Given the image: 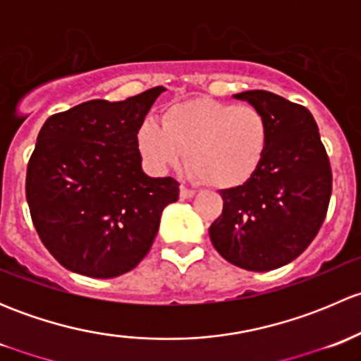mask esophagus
<instances>
[{
    "mask_svg": "<svg viewBox=\"0 0 361 361\" xmlns=\"http://www.w3.org/2000/svg\"><path fill=\"white\" fill-rule=\"evenodd\" d=\"M180 195H181V199H190V197H194V195H195V190H194V188L187 187V185H181Z\"/></svg>",
    "mask_w": 361,
    "mask_h": 361,
    "instance_id": "obj_1",
    "label": "esophagus"
}]
</instances>
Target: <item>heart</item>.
<instances>
[{
	"mask_svg": "<svg viewBox=\"0 0 361 361\" xmlns=\"http://www.w3.org/2000/svg\"><path fill=\"white\" fill-rule=\"evenodd\" d=\"M137 147L155 171L188 166L209 187L234 188L257 173L267 154L269 126L260 110L214 99L176 103L162 115V126L145 120Z\"/></svg>",
	"mask_w": 361,
	"mask_h": 361,
	"instance_id": "heart-1",
	"label": "heart"
}]
</instances>
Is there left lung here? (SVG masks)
Segmentation results:
<instances>
[{"label":"left lung","instance_id":"left-lung-1","mask_svg":"<svg viewBox=\"0 0 361 361\" xmlns=\"http://www.w3.org/2000/svg\"><path fill=\"white\" fill-rule=\"evenodd\" d=\"M234 97L265 116L269 147L245 185L220 192L224 211L209 238L231 264L272 271L295 260L318 234L332 195V169L307 108L267 90Z\"/></svg>","mask_w":361,"mask_h":361}]
</instances>
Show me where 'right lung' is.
I'll return each mask as SVG.
<instances>
[{
    "instance_id": "1",
    "label": "right lung",
    "mask_w": 361,
    "mask_h": 361,
    "mask_svg": "<svg viewBox=\"0 0 361 361\" xmlns=\"http://www.w3.org/2000/svg\"><path fill=\"white\" fill-rule=\"evenodd\" d=\"M162 90L87 101L43 123L25 199L39 239L68 271L99 279L129 272L154 245L164 207L178 201L180 183L147 176L137 148Z\"/></svg>"
}]
</instances>
